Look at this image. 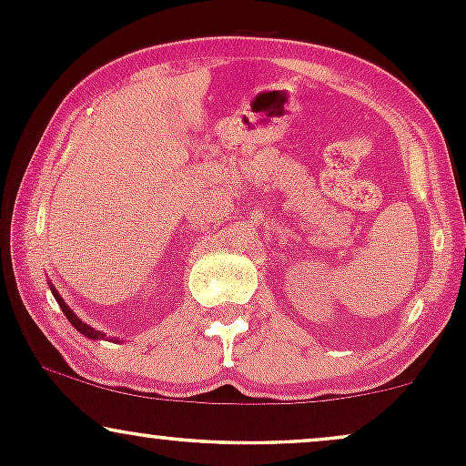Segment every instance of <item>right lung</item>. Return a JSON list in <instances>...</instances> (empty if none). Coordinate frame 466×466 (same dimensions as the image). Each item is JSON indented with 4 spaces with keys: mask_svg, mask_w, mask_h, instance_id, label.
Instances as JSON below:
<instances>
[{
    "mask_svg": "<svg viewBox=\"0 0 466 466\" xmlns=\"http://www.w3.org/2000/svg\"><path fill=\"white\" fill-rule=\"evenodd\" d=\"M52 293H55V298H56L58 307H61V309H63V313H66V318L69 319V322H72V324H74V329H76V330H78V333H83L85 337H89V339H100V337H105L103 333H100V330H96V329H92V326H87V324H85V322H80V319L76 318V315H74V311H72V309H69V307H67V304L61 300V296H58V293H56V291H52Z\"/></svg>",
    "mask_w": 466,
    "mask_h": 466,
    "instance_id": "add662e5",
    "label": "right lung"
}]
</instances>
